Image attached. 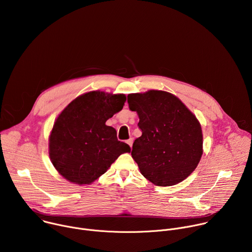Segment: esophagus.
<instances>
[{
	"mask_svg": "<svg viewBox=\"0 0 252 252\" xmlns=\"http://www.w3.org/2000/svg\"><path fill=\"white\" fill-rule=\"evenodd\" d=\"M132 142H133V138H131V137L126 140V143H127V145H128L130 148H131V146H132Z\"/></svg>",
	"mask_w": 252,
	"mask_h": 252,
	"instance_id": "obj_1",
	"label": "esophagus"
}]
</instances>
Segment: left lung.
Returning a JSON list of instances; mask_svg holds the SVG:
<instances>
[{
    "mask_svg": "<svg viewBox=\"0 0 252 252\" xmlns=\"http://www.w3.org/2000/svg\"><path fill=\"white\" fill-rule=\"evenodd\" d=\"M127 102L138 115L142 132L131 150L140 173L158 187L183 182L202 156V131L195 116L175 95L162 91L130 94Z\"/></svg>",
    "mask_w": 252,
    "mask_h": 252,
    "instance_id": "8db88e82",
    "label": "left lung"
}]
</instances>
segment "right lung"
Wrapping results in <instances>:
<instances>
[{
  "label": "right lung",
  "mask_w": 252,
  "mask_h": 252,
  "mask_svg": "<svg viewBox=\"0 0 252 252\" xmlns=\"http://www.w3.org/2000/svg\"><path fill=\"white\" fill-rule=\"evenodd\" d=\"M125 94L90 92L71 101L57 119L50 135V158L68 182L90 185L130 148L105 122L119 113Z\"/></svg>",
  "instance_id": "add662e5"
}]
</instances>
